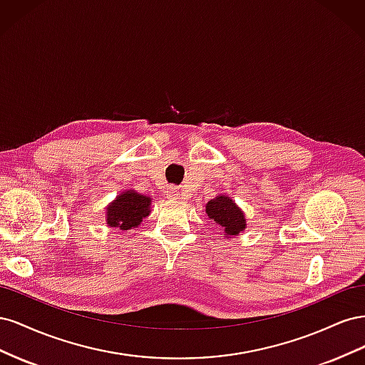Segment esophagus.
Instances as JSON below:
<instances>
[{
  "mask_svg": "<svg viewBox=\"0 0 365 365\" xmlns=\"http://www.w3.org/2000/svg\"><path fill=\"white\" fill-rule=\"evenodd\" d=\"M165 193H168V197H170V200H176V197L180 196V192L175 189V187H169L168 190H165Z\"/></svg>",
  "mask_w": 365,
  "mask_h": 365,
  "instance_id": "esophagus-1",
  "label": "esophagus"
}]
</instances>
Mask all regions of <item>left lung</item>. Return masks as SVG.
Returning <instances> with one entry per match:
<instances>
[{"label":"left lung","instance_id":"obj_1","mask_svg":"<svg viewBox=\"0 0 365 365\" xmlns=\"http://www.w3.org/2000/svg\"><path fill=\"white\" fill-rule=\"evenodd\" d=\"M205 213L224 231L225 237L237 236L247 228V219L244 212H242L231 197L225 195H219L215 200L208 201L205 205Z\"/></svg>","mask_w":365,"mask_h":365}]
</instances>
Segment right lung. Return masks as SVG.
Wrapping results in <instances>:
<instances>
[{
    "instance_id": "obj_1",
    "label": "right lung",
    "mask_w": 365,
    "mask_h": 365,
    "mask_svg": "<svg viewBox=\"0 0 365 365\" xmlns=\"http://www.w3.org/2000/svg\"><path fill=\"white\" fill-rule=\"evenodd\" d=\"M150 196L126 190L120 193L115 200L106 207L108 227L130 230L137 228L141 220L150 215Z\"/></svg>"
}]
</instances>
